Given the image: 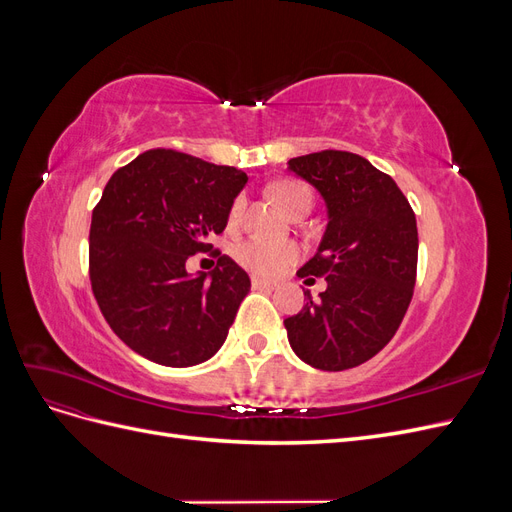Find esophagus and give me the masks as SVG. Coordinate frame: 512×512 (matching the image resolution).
I'll use <instances>...</instances> for the list:
<instances>
[{"mask_svg":"<svg viewBox=\"0 0 512 512\" xmlns=\"http://www.w3.org/2000/svg\"><path fill=\"white\" fill-rule=\"evenodd\" d=\"M252 286H254V288H258V290H277V288H280V284H277V282L262 280V277H254V280H252Z\"/></svg>","mask_w":512,"mask_h":512,"instance_id":"1","label":"esophagus"}]
</instances>
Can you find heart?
I'll return each mask as SVG.
<instances>
[{
	"mask_svg": "<svg viewBox=\"0 0 512 512\" xmlns=\"http://www.w3.org/2000/svg\"><path fill=\"white\" fill-rule=\"evenodd\" d=\"M305 196L312 198V192H309V188H305V185L299 181H282L273 188V198L286 211H290L294 203ZM243 209H245V198L239 196L230 207V222H237L241 218ZM297 256H299V247L292 241H271L262 237H252L235 247V258L245 269H250L252 273H258V275L282 273L290 262L297 260Z\"/></svg>",
	"mask_w": 512,
	"mask_h": 512,
	"instance_id": "obj_1",
	"label": "heart"
}]
</instances>
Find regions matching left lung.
Returning a JSON list of instances; mask_svg holds the SVG:
<instances>
[{"mask_svg":"<svg viewBox=\"0 0 512 512\" xmlns=\"http://www.w3.org/2000/svg\"><path fill=\"white\" fill-rule=\"evenodd\" d=\"M327 205V230L299 277H324L327 290L284 320L301 361L344 371L376 356L399 329L416 282L418 232L397 183L350 151H318L288 160ZM312 280V277H309Z\"/></svg>","mask_w":512,"mask_h":512,"instance_id":"obj_1","label":"left lung"}]
</instances>
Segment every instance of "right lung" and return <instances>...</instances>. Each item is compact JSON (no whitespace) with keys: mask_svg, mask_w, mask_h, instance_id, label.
<instances>
[{"mask_svg":"<svg viewBox=\"0 0 512 512\" xmlns=\"http://www.w3.org/2000/svg\"><path fill=\"white\" fill-rule=\"evenodd\" d=\"M239 168L151 149L108 179L91 215L89 280L115 335L145 359L192 367L218 352L250 277L228 256L209 275L185 262L209 252L245 188Z\"/></svg>","mask_w":512,"mask_h":512,"instance_id":"right-lung-1","label":"right lung"}]
</instances>
